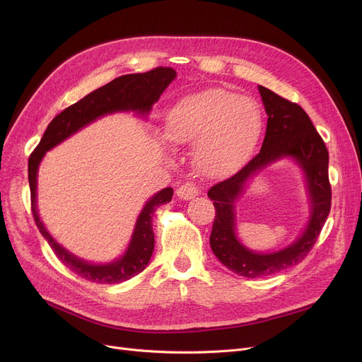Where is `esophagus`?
<instances>
[{
  "label": "esophagus",
  "mask_w": 362,
  "mask_h": 362,
  "mask_svg": "<svg viewBox=\"0 0 362 362\" xmlns=\"http://www.w3.org/2000/svg\"><path fill=\"white\" fill-rule=\"evenodd\" d=\"M176 194H177V197L180 199L189 201V199H194L195 197L199 195V187L195 183H192V182H185L183 185H180L177 187Z\"/></svg>",
  "instance_id": "esophagus-1"
}]
</instances>
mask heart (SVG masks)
Here are the masks:
<instances>
[{
  "label": "heart",
  "mask_w": 362,
  "mask_h": 362,
  "mask_svg": "<svg viewBox=\"0 0 362 362\" xmlns=\"http://www.w3.org/2000/svg\"><path fill=\"white\" fill-rule=\"evenodd\" d=\"M261 129L258 104L226 89H208L179 100L165 120L167 139L176 145L197 142L195 164L210 176L232 173L248 160Z\"/></svg>",
  "instance_id": "1"
}]
</instances>
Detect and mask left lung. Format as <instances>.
Wrapping results in <instances>:
<instances>
[{
    "mask_svg": "<svg viewBox=\"0 0 362 362\" xmlns=\"http://www.w3.org/2000/svg\"><path fill=\"white\" fill-rule=\"evenodd\" d=\"M258 90L269 116L262 146L236 175L216 183L208 191L216 208L210 236L211 250L223 265L243 277L270 276L299 264L317 242L332 206L329 151L308 114L296 103L267 88L258 86ZM284 156H292L306 173L312 202L310 221L300 239L288 249L269 255L254 253L243 247L234 233V201L243 192L246 180Z\"/></svg>",
    "mask_w": 362,
    "mask_h": 362,
    "instance_id": "8db88e82",
    "label": "left lung"
}]
</instances>
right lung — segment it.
Here are the masks:
<instances>
[{"mask_svg": "<svg viewBox=\"0 0 362 362\" xmlns=\"http://www.w3.org/2000/svg\"><path fill=\"white\" fill-rule=\"evenodd\" d=\"M176 71L171 67H157L146 73L124 74L111 81L110 83L88 93L85 98L74 103L55 116L48 124L41 142L29 157V186H30V206L35 223L41 235L49 243L51 250L69 270L93 283H122L145 270L149 258L154 251V232H152V216L156 210L171 201L173 189L165 187L152 197L141 211L135 230H133L129 248L122 258L110 264H90L66 251L62 245L47 232L36 210V177L37 167L44 158L45 152L67 139L90 122L97 120L105 114L117 111H138L148 114L161 97L164 89L175 81Z\"/></svg>", "mask_w": 362, "mask_h": 362, "instance_id": "obj_1", "label": "right lung"}]
</instances>
